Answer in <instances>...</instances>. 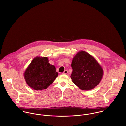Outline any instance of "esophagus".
<instances>
[{"instance_id": "esophagus-1", "label": "esophagus", "mask_w": 126, "mask_h": 126, "mask_svg": "<svg viewBox=\"0 0 126 126\" xmlns=\"http://www.w3.org/2000/svg\"><path fill=\"white\" fill-rule=\"evenodd\" d=\"M68 73V71L67 70H65L64 71V72H63L62 74H67Z\"/></svg>"}]
</instances>
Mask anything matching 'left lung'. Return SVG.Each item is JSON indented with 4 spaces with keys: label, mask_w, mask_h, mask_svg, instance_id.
<instances>
[{
    "label": "left lung",
    "mask_w": 126,
    "mask_h": 126,
    "mask_svg": "<svg viewBox=\"0 0 126 126\" xmlns=\"http://www.w3.org/2000/svg\"><path fill=\"white\" fill-rule=\"evenodd\" d=\"M72 82L79 89L90 90L99 84L103 70L96 60L84 51L78 52L72 60Z\"/></svg>",
    "instance_id": "left-lung-1"
}]
</instances>
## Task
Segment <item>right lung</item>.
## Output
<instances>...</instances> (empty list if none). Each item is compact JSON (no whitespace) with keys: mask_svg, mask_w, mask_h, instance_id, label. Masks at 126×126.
I'll list each match as a JSON object with an SVG mask.
<instances>
[{"mask_svg":"<svg viewBox=\"0 0 126 126\" xmlns=\"http://www.w3.org/2000/svg\"><path fill=\"white\" fill-rule=\"evenodd\" d=\"M55 66L49 63L47 57L34 58L24 73L27 84L35 90L47 89L58 76Z\"/></svg>","mask_w":126,"mask_h":126,"instance_id":"add662e5","label":"right lung"}]
</instances>
